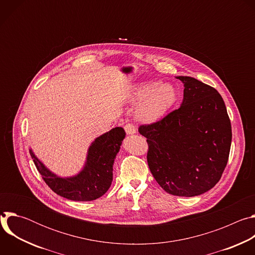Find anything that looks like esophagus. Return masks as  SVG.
Masks as SVG:
<instances>
[{
	"label": "esophagus",
	"mask_w": 255,
	"mask_h": 255,
	"mask_svg": "<svg viewBox=\"0 0 255 255\" xmlns=\"http://www.w3.org/2000/svg\"><path fill=\"white\" fill-rule=\"evenodd\" d=\"M124 129H125V132L128 134V135H132L134 133H136V126L131 124V123H128L124 126Z\"/></svg>",
	"instance_id": "34e87169"
}]
</instances>
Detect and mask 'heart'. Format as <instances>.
<instances>
[{"mask_svg":"<svg viewBox=\"0 0 255 255\" xmlns=\"http://www.w3.org/2000/svg\"><path fill=\"white\" fill-rule=\"evenodd\" d=\"M177 98L178 93L172 85H162L161 82L142 83L132 94V100L139 102L136 117L145 123L155 122L170 110Z\"/></svg>","mask_w":255,"mask_h":255,"instance_id":"b5f03b06","label":"heart"}]
</instances>
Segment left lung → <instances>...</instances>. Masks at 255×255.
Listing matches in <instances>:
<instances>
[{
  "label": "left lung",
  "instance_id": "obj_1",
  "mask_svg": "<svg viewBox=\"0 0 255 255\" xmlns=\"http://www.w3.org/2000/svg\"><path fill=\"white\" fill-rule=\"evenodd\" d=\"M176 79L185 87L180 107L138 131L147 138V162L158 185L173 196L195 197L211 190L222 176L231 123L217 90L191 77Z\"/></svg>",
  "mask_w": 255,
  "mask_h": 255
}]
</instances>
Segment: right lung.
Instances as JSON below:
<instances>
[{"mask_svg":"<svg viewBox=\"0 0 255 255\" xmlns=\"http://www.w3.org/2000/svg\"><path fill=\"white\" fill-rule=\"evenodd\" d=\"M125 135L122 127H116L96 138L89 147L84 168L70 177L51 172L32 149L29 151L36 168L55 194L71 201H93L102 197L112 184L114 160Z\"/></svg>","mask_w":255,"mask_h":255,"instance_id":"1","label":"right lung"}]
</instances>
